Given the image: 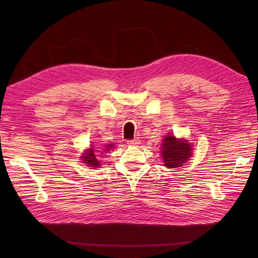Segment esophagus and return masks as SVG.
Wrapping results in <instances>:
<instances>
[{"label": "esophagus", "instance_id": "34e87169", "mask_svg": "<svg viewBox=\"0 0 258 258\" xmlns=\"http://www.w3.org/2000/svg\"><path fill=\"white\" fill-rule=\"evenodd\" d=\"M127 144L129 146H138L140 144V140L139 139H135V140H129L127 141Z\"/></svg>", "mask_w": 258, "mask_h": 258}]
</instances>
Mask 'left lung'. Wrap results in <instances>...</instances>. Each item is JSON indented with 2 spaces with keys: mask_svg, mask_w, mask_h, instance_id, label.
<instances>
[{
  "mask_svg": "<svg viewBox=\"0 0 258 258\" xmlns=\"http://www.w3.org/2000/svg\"><path fill=\"white\" fill-rule=\"evenodd\" d=\"M160 148L163 163L169 169L183 166L192 155L191 145L187 140L176 139L171 134L162 140Z\"/></svg>",
  "mask_w": 258,
  "mask_h": 258,
  "instance_id": "1",
  "label": "left lung"
}]
</instances>
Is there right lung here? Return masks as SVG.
Instances as JSON below:
<instances>
[{
    "mask_svg": "<svg viewBox=\"0 0 258 258\" xmlns=\"http://www.w3.org/2000/svg\"><path fill=\"white\" fill-rule=\"evenodd\" d=\"M113 147H114L113 144H107V145H105L103 152L107 153L108 151H111V148H113ZM82 160L84 163H86V165H87L88 167H91V168H99V166H100V162L97 158L95 152H93V148H89V150H86L85 153H83Z\"/></svg>",
    "mask_w": 258,
    "mask_h": 258,
    "instance_id": "1",
    "label": "right lung"
}]
</instances>
